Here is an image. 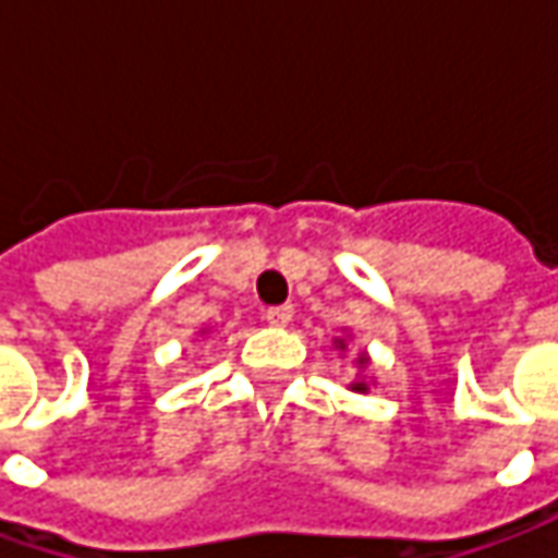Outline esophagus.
<instances>
[{"mask_svg": "<svg viewBox=\"0 0 558 558\" xmlns=\"http://www.w3.org/2000/svg\"><path fill=\"white\" fill-rule=\"evenodd\" d=\"M291 316H294L291 304H279V307H269L267 311V323L269 326H276V329H286L291 323Z\"/></svg>", "mask_w": 558, "mask_h": 558, "instance_id": "34e87169", "label": "esophagus"}]
</instances>
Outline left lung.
<instances>
[{
  "label": "left lung",
  "instance_id": "obj_1",
  "mask_svg": "<svg viewBox=\"0 0 558 558\" xmlns=\"http://www.w3.org/2000/svg\"><path fill=\"white\" fill-rule=\"evenodd\" d=\"M335 348H338V351H344V348H348V344H344V338H338V341H335ZM356 363H360V366H366L369 360L360 354V356H356ZM351 391H360V395H366V391H369V385H366V381H354V385H351Z\"/></svg>",
  "mask_w": 558,
  "mask_h": 558
}]
</instances>
